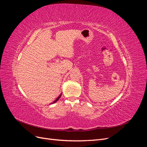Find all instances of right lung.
Listing matches in <instances>:
<instances>
[{
    "instance_id": "1",
    "label": "right lung",
    "mask_w": 147,
    "mask_h": 147,
    "mask_svg": "<svg viewBox=\"0 0 147 147\" xmlns=\"http://www.w3.org/2000/svg\"><path fill=\"white\" fill-rule=\"evenodd\" d=\"M61 94H60V96H59L58 97H57V99H56V100H55L54 102H53L52 104H53V103H55V102H57V100H59V99L60 98V97H61Z\"/></svg>"
}]
</instances>
